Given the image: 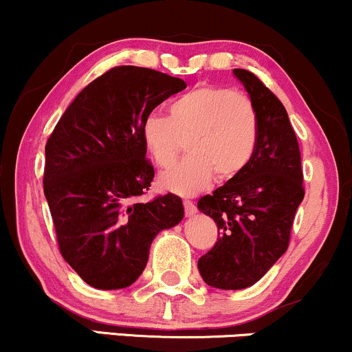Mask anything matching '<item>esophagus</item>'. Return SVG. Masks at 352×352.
Segmentation results:
<instances>
[{
  "instance_id": "esophagus-1",
  "label": "esophagus",
  "mask_w": 352,
  "mask_h": 352,
  "mask_svg": "<svg viewBox=\"0 0 352 352\" xmlns=\"http://www.w3.org/2000/svg\"><path fill=\"white\" fill-rule=\"evenodd\" d=\"M183 204H184V211H186V214H188V216L196 214V206H195V203H192V201L184 199V201H183Z\"/></svg>"
}]
</instances>
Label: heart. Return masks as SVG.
<instances>
[{
	"mask_svg": "<svg viewBox=\"0 0 352 352\" xmlns=\"http://www.w3.org/2000/svg\"><path fill=\"white\" fill-rule=\"evenodd\" d=\"M259 118L243 91L199 85L169 104L168 116L146 114L141 140L161 168L176 161L186 141L189 155L161 175L163 188L177 195H196L212 177L229 181L251 163L258 148Z\"/></svg>",
	"mask_w": 352,
	"mask_h": 352,
	"instance_id": "heart-1",
	"label": "heart"
}]
</instances>
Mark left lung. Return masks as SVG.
<instances>
[{
    "label": "left lung",
    "mask_w": 352,
    "mask_h": 352,
    "mask_svg": "<svg viewBox=\"0 0 352 352\" xmlns=\"http://www.w3.org/2000/svg\"><path fill=\"white\" fill-rule=\"evenodd\" d=\"M256 106L258 148L248 168L197 201L214 219L219 239L197 261L204 283L244 289L286 252L294 216L304 197L301 151L286 108L248 69H234Z\"/></svg>",
    "instance_id": "obj_1"
}]
</instances>
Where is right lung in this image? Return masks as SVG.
I'll return each instance as SVG.
<instances>
[{
  "mask_svg": "<svg viewBox=\"0 0 352 352\" xmlns=\"http://www.w3.org/2000/svg\"><path fill=\"white\" fill-rule=\"evenodd\" d=\"M184 88L160 71L116 66L74 98L46 141L43 188L59 252L89 286H131L155 236L183 219L179 196L140 197L155 177L141 123Z\"/></svg>",
  "mask_w": 352,
  "mask_h": 352,
  "instance_id": "right-lung-1",
  "label": "right lung"
}]
</instances>
